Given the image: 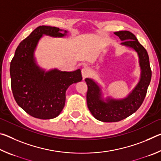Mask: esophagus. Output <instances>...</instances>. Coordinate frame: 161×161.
I'll return each mask as SVG.
<instances>
[{"label": "esophagus", "mask_w": 161, "mask_h": 161, "mask_svg": "<svg viewBox=\"0 0 161 161\" xmlns=\"http://www.w3.org/2000/svg\"><path fill=\"white\" fill-rule=\"evenodd\" d=\"M91 74L90 69H89L88 67H84L82 69H81V75H82L83 78L88 77Z\"/></svg>", "instance_id": "obj_1"}]
</instances>
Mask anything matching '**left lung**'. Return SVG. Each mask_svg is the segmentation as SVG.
I'll return each mask as SVG.
<instances>
[{
    "instance_id": "1",
    "label": "left lung",
    "mask_w": 161,
    "mask_h": 161,
    "mask_svg": "<svg viewBox=\"0 0 161 161\" xmlns=\"http://www.w3.org/2000/svg\"><path fill=\"white\" fill-rule=\"evenodd\" d=\"M121 45L131 47L138 54L141 69V79L134 89L124 99H102V92L98 84L91 79H85L87 84V107L95 119L103 122H116L127 118L137 111L142 104L151 80L152 72L150 67L148 53L137 38L129 31L115 32Z\"/></svg>"
}]
</instances>
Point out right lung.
<instances>
[{
  "instance_id": "right-lung-1",
  "label": "right lung",
  "mask_w": 161,
  "mask_h": 161,
  "mask_svg": "<svg viewBox=\"0 0 161 161\" xmlns=\"http://www.w3.org/2000/svg\"><path fill=\"white\" fill-rule=\"evenodd\" d=\"M58 28L39 26L24 39L16 49L10 66L11 89L19 107L35 118H55L63 109L65 93L71 84L82 80L81 70L62 72L53 69L45 72L37 66L34 51L42 35L63 37Z\"/></svg>"
}]
</instances>
